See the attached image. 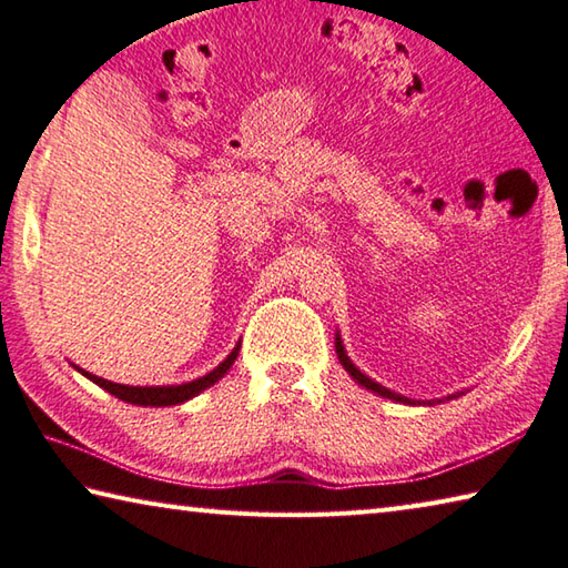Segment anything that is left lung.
<instances>
[{
  "mask_svg": "<svg viewBox=\"0 0 568 568\" xmlns=\"http://www.w3.org/2000/svg\"><path fill=\"white\" fill-rule=\"evenodd\" d=\"M335 353H338V361H341V365L345 371H348V376L358 383V386H363L365 390H371V393H376V396H383V398H390V400H396V403H406V406H436V403H440V400H413V398H406V396H400V393H396V390H390V388H386V386H381V383H376L373 378H368L365 376V373L358 368V365H355L351 358H348V353H345V345H343V341H341V333H335ZM460 393H454V396H448V398H458ZM446 398V400H448Z\"/></svg>",
  "mask_w": 568,
  "mask_h": 568,
  "instance_id": "obj_1",
  "label": "left lung"
}]
</instances>
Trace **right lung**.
Returning a JSON list of instances; mask_svg holds the SVG:
<instances>
[{"label":"right lung","mask_w":568,"mask_h":568,"mask_svg":"<svg viewBox=\"0 0 568 568\" xmlns=\"http://www.w3.org/2000/svg\"><path fill=\"white\" fill-rule=\"evenodd\" d=\"M240 353V343L235 345L233 351H230L227 358L215 365L213 371L205 373V376H200L195 381H187V383H180V386H124V383H112L108 378H100L94 376V373L80 368V365L72 363V368L77 373H82L84 378H90L92 383H98L100 388H104L108 393H112L114 398H120L124 403H132V406H150V408H162V406H180V403H185L190 398H195L203 393L205 388L215 386V383L225 376V373L233 368V363Z\"/></svg>","instance_id":"add662e5"}]
</instances>
